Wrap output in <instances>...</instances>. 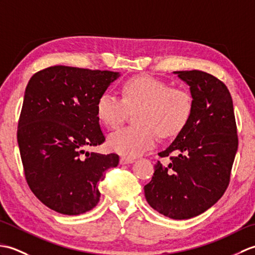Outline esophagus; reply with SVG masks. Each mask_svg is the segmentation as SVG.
I'll use <instances>...</instances> for the list:
<instances>
[{
  "label": "esophagus",
  "instance_id": "1",
  "mask_svg": "<svg viewBox=\"0 0 255 255\" xmlns=\"http://www.w3.org/2000/svg\"><path fill=\"white\" fill-rule=\"evenodd\" d=\"M134 160L131 158H126V156H122L121 158V164H131L133 163Z\"/></svg>",
  "mask_w": 255,
  "mask_h": 255
}]
</instances>
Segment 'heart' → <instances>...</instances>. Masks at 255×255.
<instances>
[{
	"mask_svg": "<svg viewBox=\"0 0 255 255\" xmlns=\"http://www.w3.org/2000/svg\"><path fill=\"white\" fill-rule=\"evenodd\" d=\"M123 99L105 92L97 100V116L110 129L125 122L129 110H136V126L112 133L108 147L127 158H136L153 148L156 132L174 137L186 126L193 112V99L186 90L171 88L151 75H137L123 84Z\"/></svg>",
	"mask_w": 255,
	"mask_h": 255,
	"instance_id": "obj_1",
	"label": "heart"
}]
</instances>
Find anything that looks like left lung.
<instances>
[{"mask_svg":"<svg viewBox=\"0 0 255 255\" xmlns=\"http://www.w3.org/2000/svg\"><path fill=\"white\" fill-rule=\"evenodd\" d=\"M191 91L193 112L187 125L161 158L144 186L148 204L172 219L203 214L223 196L238 150L234 103L229 90L214 75L198 70L175 71Z\"/></svg>","mask_w":255,"mask_h":255,"instance_id":"8db88e82","label":"left lung"}]
</instances>
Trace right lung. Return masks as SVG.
<instances>
[{"label":"right lung","mask_w":255,"mask_h":255,"mask_svg":"<svg viewBox=\"0 0 255 255\" xmlns=\"http://www.w3.org/2000/svg\"><path fill=\"white\" fill-rule=\"evenodd\" d=\"M118 72L66 66L35 73L26 86L17 142L27 184L47 207L80 215L100 202L105 171L116 153L85 151L105 141L96 104Z\"/></svg>","instance_id":"obj_1"}]
</instances>
